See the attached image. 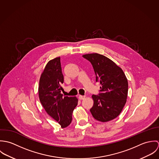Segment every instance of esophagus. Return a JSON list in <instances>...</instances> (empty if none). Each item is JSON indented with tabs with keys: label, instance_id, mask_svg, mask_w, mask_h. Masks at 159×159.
Instances as JSON below:
<instances>
[{
	"label": "esophagus",
	"instance_id": "1",
	"mask_svg": "<svg viewBox=\"0 0 159 159\" xmlns=\"http://www.w3.org/2000/svg\"><path fill=\"white\" fill-rule=\"evenodd\" d=\"M85 97H86L85 95H80L79 97H78V98H79L80 100H83V99H84Z\"/></svg>",
	"mask_w": 159,
	"mask_h": 159
}]
</instances>
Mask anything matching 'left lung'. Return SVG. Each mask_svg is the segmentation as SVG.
Instances as JSON below:
<instances>
[{
  "label": "left lung",
  "mask_w": 159,
  "mask_h": 159,
  "mask_svg": "<svg viewBox=\"0 0 159 159\" xmlns=\"http://www.w3.org/2000/svg\"><path fill=\"white\" fill-rule=\"evenodd\" d=\"M83 57L92 64L96 81L101 84L98 95H92L93 105L90 111L100 122H108L121 113L128 93V81L123 70L105 56L87 54Z\"/></svg>",
  "instance_id": "8db88e82"
}]
</instances>
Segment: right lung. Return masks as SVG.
<instances>
[{"mask_svg": "<svg viewBox=\"0 0 159 159\" xmlns=\"http://www.w3.org/2000/svg\"><path fill=\"white\" fill-rule=\"evenodd\" d=\"M63 83L64 75L59 57L46 64L40 78L39 95L46 112L58 122L62 128H66L72 120V113L78 105V98L61 93Z\"/></svg>", "mask_w": 159, "mask_h": 159, "instance_id": "1", "label": "right lung"}]
</instances>
